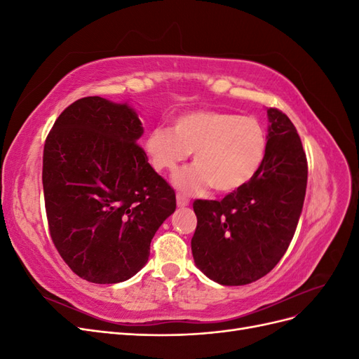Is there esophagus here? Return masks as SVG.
<instances>
[{
    "label": "esophagus",
    "mask_w": 359,
    "mask_h": 359,
    "mask_svg": "<svg viewBox=\"0 0 359 359\" xmlns=\"http://www.w3.org/2000/svg\"><path fill=\"white\" fill-rule=\"evenodd\" d=\"M189 203H190V201L187 196H184V194H181V193L177 194V205L180 206V208H184V206H187Z\"/></svg>",
    "instance_id": "esophagus-1"
}]
</instances>
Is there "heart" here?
<instances>
[{"instance_id": "heart-1", "label": "heart", "mask_w": 359, "mask_h": 359, "mask_svg": "<svg viewBox=\"0 0 359 359\" xmlns=\"http://www.w3.org/2000/svg\"><path fill=\"white\" fill-rule=\"evenodd\" d=\"M144 149L157 172L177 170L194 153V166L173 177L175 187L184 193H201L211 186L219 193H232L262 169L268 135L253 116L196 111L178 116L173 130H151Z\"/></svg>"}]
</instances>
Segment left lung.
I'll return each instance as SVG.
<instances>
[{
    "label": "left lung",
    "mask_w": 359,
    "mask_h": 359,
    "mask_svg": "<svg viewBox=\"0 0 359 359\" xmlns=\"http://www.w3.org/2000/svg\"><path fill=\"white\" fill-rule=\"evenodd\" d=\"M268 119V153L257 175L222 201L193 203L194 264L223 286L266 276L286 253L302 211L309 169L301 139L281 111L269 107Z\"/></svg>",
    "instance_id": "left-lung-1"
}]
</instances>
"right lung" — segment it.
<instances>
[{
  "instance_id": "1",
  "label": "right lung",
  "mask_w": 359,
  "mask_h": 359,
  "mask_svg": "<svg viewBox=\"0 0 359 359\" xmlns=\"http://www.w3.org/2000/svg\"><path fill=\"white\" fill-rule=\"evenodd\" d=\"M142 133L127 103L83 97L46 137L41 180L50 238L91 283H119L142 269L151 240L177 208L175 191L136 144Z\"/></svg>"
}]
</instances>
